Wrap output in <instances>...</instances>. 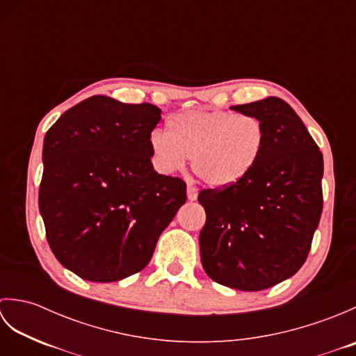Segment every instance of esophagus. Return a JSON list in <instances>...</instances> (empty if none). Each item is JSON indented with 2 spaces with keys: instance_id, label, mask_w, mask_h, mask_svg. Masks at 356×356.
<instances>
[{
  "instance_id": "1",
  "label": "esophagus",
  "mask_w": 356,
  "mask_h": 356,
  "mask_svg": "<svg viewBox=\"0 0 356 356\" xmlns=\"http://www.w3.org/2000/svg\"><path fill=\"white\" fill-rule=\"evenodd\" d=\"M197 194H199L197 188H194L193 185H188V186H186V195H188V200L194 202L195 199H197Z\"/></svg>"
}]
</instances>
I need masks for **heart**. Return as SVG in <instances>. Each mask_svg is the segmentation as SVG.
Wrapping results in <instances>:
<instances>
[{"label": "heart", "mask_w": 356, "mask_h": 356, "mask_svg": "<svg viewBox=\"0 0 356 356\" xmlns=\"http://www.w3.org/2000/svg\"><path fill=\"white\" fill-rule=\"evenodd\" d=\"M168 130H157L149 138L157 171L184 170L191 156L195 174L213 188L241 182L259 163L266 145V128L252 115L188 110L170 118Z\"/></svg>", "instance_id": "b5f03b06"}]
</instances>
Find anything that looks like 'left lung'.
<instances>
[{
	"label": "left lung",
	"mask_w": 356,
	"mask_h": 356,
	"mask_svg": "<svg viewBox=\"0 0 356 356\" xmlns=\"http://www.w3.org/2000/svg\"><path fill=\"white\" fill-rule=\"evenodd\" d=\"M231 110L259 118L266 145L237 185L205 190L199 236L209 278L237 291H263L291 278L307 259L323 211V154L303 120L275 96Z\"/></svg>",
	"instance_id": "obj_1"
}]
</instances>
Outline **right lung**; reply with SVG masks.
Returning a JSON list of instances; mask_svg holds the SVG:
<instances>
[{"mask_svg":"<svg viewBox=\"0 0 356 356\" xmlns=\"http://www.w3.org/2000/svg\"><path fill=\"white\" fill-rule=\"evenodd\" d=\"M161 113L97 95L45 133L40 213L51 252L81 278L110 283L142 270L186 202L184 180L151 163Z\"/></svg>","mask_w":356,"mask_h":356,"instance_id":"obj_1","label":"right lung"}]
</instances>
